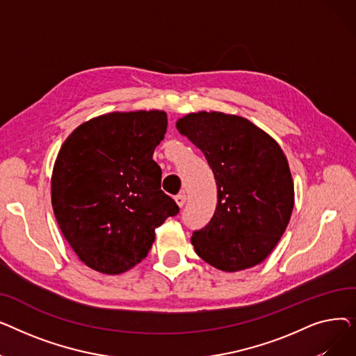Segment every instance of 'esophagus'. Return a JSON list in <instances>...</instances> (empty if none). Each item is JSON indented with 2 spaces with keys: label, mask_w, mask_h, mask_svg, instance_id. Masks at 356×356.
<instances>
[{
  "label": "esophagus",
  "mask_w": 356,
  "mask_h": 356,
  "mask_svg": "<svg viewBox=\"0 0 356 356\" xmlns=\"http://www.w3.org/2000/svg\"><path fill=\"white\" fill-rule=\"evenodd\" d=\"M175 200H176V203L179 204V207L181 208L183 204L186 203V195H184V193H179V195L175 197Z\"/></svg>",
  "instance_id": "1"
}]
</instances>
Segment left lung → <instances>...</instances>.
<instances>
[{
  "label": "left lung",
  "instance_id": "8db88e82",
  "mask_svg": "<svg viewBox=\"0 0 356 356\" xmlns=\"http://www.w3.org/2000/svg\"><path fill=\"white\" fill-rule=\"evenodd\" d=\"M176 128L200 148L218 186L211 222L192 236L196 254L227 273L261 264L283 236L294 208L282 147L247 118L216 111L192 112Z\"/></svg>",
  "mask_w": 356,
  "mask_h": 356
}]
</instances>
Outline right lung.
Wrapping results in <instances>:
<instances>
[{
	"label": "right lung",
	"mask_w": 356,
	"mask_h": 356,
	"mask_svg": "<svg viewBox=\"0 0 356 356\" xmlns=\"http://www.w3.org/2000/svg\"><path fill=\"white\" fill-rule=\"evenodd\" d=\"M165 131L164 111H117L85 121L62 144L51 207L89 268L109 275L133 268L152 248L156 228L179 213L153 160Z\"/></svg>",
	"instance_id": "right-lung-1"
}]
</instances>
